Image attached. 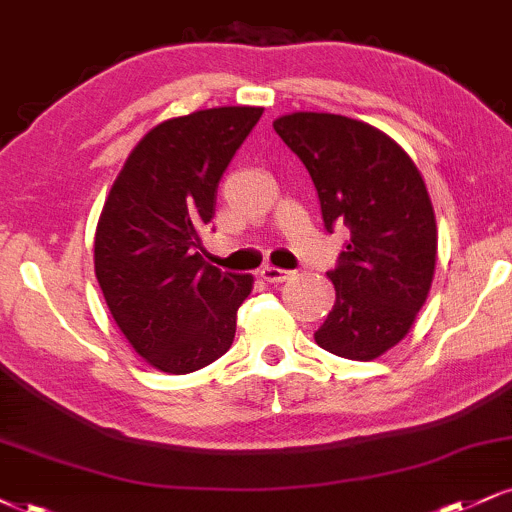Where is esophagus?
I'll return each instance as SVG.
<instances>
[{"label":"esophagus","mask_w":512,"mask_h":512,"mask_svg":"<svg viewBox=\"0 0 512 512\" xmlns=\"http://www.w3.org/2000/svg\"><path fill=\"white\" fill-rule=\"evenodd\" d=\"M260 276L264 281L269 283H281L286 281L288 276H291V272H286V269H279V267H272V264H267V267L260 269Z\"/></svg>","instance_id":"obj_1"}]
</instances>
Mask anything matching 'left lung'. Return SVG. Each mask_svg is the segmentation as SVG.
<instances>
[{"instance_id": "8db88e82", "label": "left lung", "mask_w": 512, "mask_h": 512, "mask_svg": "<svg viewBox=\"0 0 512 512\" xmlns=\"http://www.w3.org/2000/svg\"><path fill=\"white\" fill-rule=\"evenodd\" d=\"M315 183L326 231L348 226L336 303L315 341L348 360H374L403 341L427 303L436 267V219L424 178L396 140L338 114L274 121Z\"/></svg>"}]
</instances>
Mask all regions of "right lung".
I'll return each mask as SVG.
<instances>
[{"instance_id": "right-lung-1", "label": "right lung", "mask_w": 512, "mask_h": 512, "mask_svg": "<svg viewBox=\"0 0 512 512\" xmlns=\"http://www.w3.org/2000/svg\"><path fill=\"white\" fill-rule=\"evenodd\" d=\"M262 107H214L169 119L133 147L104 202L95 276L116 326L147 365L188 374L236 336L250 274L202 260L217 188Z\"/></svg>"}]
</instances>
